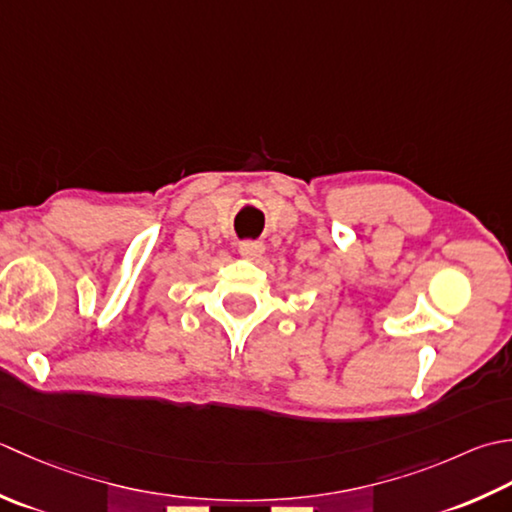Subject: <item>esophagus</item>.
Masks as SVG:
<instances>
[{
  "label": "esophagus",
  "instance_id": "34e87169",
  "mask_svg": "<svg viewBox=\"0 0 512 512\" xmlns=\"http://www.w3.org/2000/svg\"><path fill=\"white\" fill-rule=\"evenodd\" d=\"M238 252H241L243 258L256 260L265 254V245L260 241H243L241 245H238Z\"/></svg>",
  "mask_w": 512,
  "mask_h": 512
}]
</instances>
